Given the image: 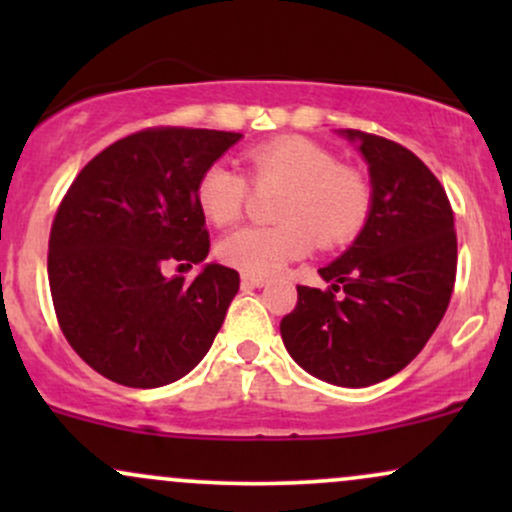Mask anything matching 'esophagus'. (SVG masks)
Instances as JSON below:
<instances>
[{"mask_svg":"<svg viewBox=\"0 0 512 512\" xmlns=\"http://www.w3.org/2000/svg\"><path fill=\"white\" fill-rule=\"evenodd\" d=\"M267 284L264 276H255V274H243V286H252V289H260V286Z\"/></svg>","mask_w":512,"mask_h":512,"instance_id":"1","label":"esophagus"}]
</instances>
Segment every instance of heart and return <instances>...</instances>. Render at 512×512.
<instances>
[{
    "label": "heart",
    "mask_w": 512,
    "mask_h": 512,
    "mask_svg": "<svg viewBox=\"0 0 512 512\" xmlns=\"http://www.w3.org/2000/svg\"><path fill=\"white\" fill-rule=\"evenodd\" d=\"M255 185H276L274 226H245L221 240V262L245 274L269 276L315 248L332 250L354 240L373 209V185L361 168L339 163L327 146L298 134L267 139L243 154ZM250 185L236 170L214 163L199 175L195 197L214 226L243 216Z\"/></svg>",
    "instance_id": "obj_1"
}]
</instances>
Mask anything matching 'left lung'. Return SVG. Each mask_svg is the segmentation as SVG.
<instances>
[{"label": "left lung", "mask_w": 512, "mask_h": 512, "mask_svg": "<svg viewBox=\"0 0 512 512\" xmlns=\"http://www.w3.org/2000/svg\"><path fill=\"white\" fill-rule=\"evenodd\" d=\"M339 134L368 161L373 209L354 245L320 269L327 291L298 286L279 330L310 375L368 387L409 366L443 320L457 272L455 216L419 156L378 134Z\"/></svg>", "instance_id": "left-lung-1"}]
</instances>
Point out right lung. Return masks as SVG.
Listing matches in <instances>:
<instances>
[{
    "instance_id": "obj_1",
    "label": "right lung",
    "mask_w": 512,
    "mask_h": 512,
    "mask_svg": "<svg viewBox=\"0 0 512 512\" xmlns=\"http://www.w3.org/2000/svg\"><path fill=\"white\" fill-rule=\"evenodd\" d=\"M243 134L149 127L110 144L76 175L50 231L57 322L96 373L125 387L175 383L221 330L240 276L204 264L187 284L168 264L207 260L199 175Z\"/></svg>"
}]
</instances>
